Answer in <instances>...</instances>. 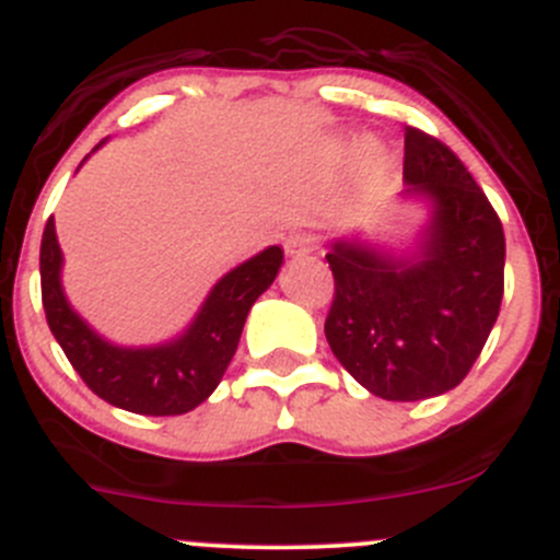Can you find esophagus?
Here are the masks:
<instances>
[{
	"mask_svg": "<svg viewBox=\"0 0 560 560\" xmlns=\"http://www.w3.org/2000/svg\"><path fill=\"white\" fill-rule=\"evenodd\" d=\"M319 246V235L314 232H295V235L287 237V254L290 257H303V254L317 252Z\"/></svg>",
	"mask_w": 560,
	"mask_h": 560,
	"instance_id": "obj_1",
	"label": "esophagus"
}]
</instances>
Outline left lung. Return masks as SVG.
Wrapping results in <instances>:
<instances>
[{
    "instance_id": "obj_1",
    "label": "left lung",
    "mask_w": 560,
    "mask_h": 560,
    "mask_svg": "<svg viewBox=\"0 0 560 560\" xmlns=\"http://www.w3.org/2000/svg\"><path fill=\"white\" fill-rule=\"evenodd\" d=\"M405 191L421 221L401 243L355 230L328 243L336 279L325 339L341 366L388 401L441 396L479 358L503 298L506 237L463 161L405 128Z\"/></svg>"
}]
</instances>
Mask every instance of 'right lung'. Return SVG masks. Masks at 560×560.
Wrapping results in <instances>:
<instances>
[{"instance_id":"obj_1","label":"right lung","mask_w":560,"mask_h":560,"mask_svg":"<svg viewBox=\"0 0 560 560\" xmlns=\"http://www.w3.org/2000/svg\"><path fill=\"white\" fill-rule=\"evenodd\" d=\"M281 265V246L262 248L210 287L180 334L155 345H117L97 334L65 295V257L48 219L40 243L43 308L54 339L101 399L139 416H183L219 388L254 301L273 284Z\"/></svg>"}]
</instances>
